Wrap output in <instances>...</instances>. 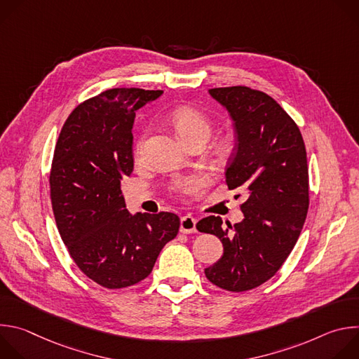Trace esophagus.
Instances as JSON below:
<instances>
[{
    "instance_id": "34e87169",
    "label": "esophagus",
    "mask_w": 359,
    "mask_h": 359,
    "mask_svg": "<svg viewBox=\"0 0 359 359\" xmlns=\"http://www.w3.org/2000/svg\"><path fill=\"white\" fill-rule=\"evenodd\" d=\"M196 219L190 215H186L180 219V231L184 234H190V233H196Z\"/></svg>"
}]
</instances>
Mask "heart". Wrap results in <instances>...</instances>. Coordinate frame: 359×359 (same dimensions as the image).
I'll list each match as a JSON object with an SVG mask.
<instances>
[{
    "label": "heart",
    "mask_w": 359,
    "mask_h": 359,
    "mask_svg": "<svg viewBox=\"0 0 359 359\" xmlns=\"http://www.w3.org/2000/svg\"><path fill=\"white\" fill-rule=\"evenodd\" d=\"M170 122L184 143L191 139H196V137H209L210 132H212V123H210L209 118L203 112H200L198 109L191 108V107H180L176 111H173V114L170 116ZM143 140L144 139L142 137L136 144V156L137 158L142 156ZM204 184H206L204 179L201 176L194 175V176H189V177L177 180L173 184V189L179 193L194 194V193L200 191L204 187Z\"/></svg>",
    "instance_id": "b5f03b06"
}]
</instances>
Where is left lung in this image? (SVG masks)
Wrapping results in <instances>:
<instances>
[{"mask_svg":"<svg viewBox=\"0 0 359 359\" xmlns=\"http://www.w3.org/2000/svg\"><path fill=\"white\" fill-rule=\"evenodd\" d=\"M229 112L236 151L226 169L229 189H243L244 219L227 227L209 216L197 230L223 243L222 259L204 270L215 285L234 292L270 280L287 260L309 212V163L301 132L277 102L247 86L209 89Z\"/></svg>","mask_w":359,"mask_h":359,"instance_id":"left-lung-1","label":"left lung"}]
</instances>
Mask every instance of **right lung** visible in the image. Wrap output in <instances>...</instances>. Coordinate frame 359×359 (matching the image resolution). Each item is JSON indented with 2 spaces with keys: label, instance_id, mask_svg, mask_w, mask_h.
<instances>
[{
  "label": "right lung",
  "instance_id": "1",
  "mask_svg": "<svg viewBox=\"0 0 359 359\" xmlns=\"http://www.w3.org/2000/svg\"><path fill=\"white\" fill-rule=\"evenodd\" d=\"M162 93L102 92L74 109L55 146L49 184L58 231L79 270L111 290L144 280L179 231L175 213L130 215L121 189L133 170L136 111Z\"/></svg>",
  "mask_w": 359,
  "mask_h": 359
}]
</instances>
